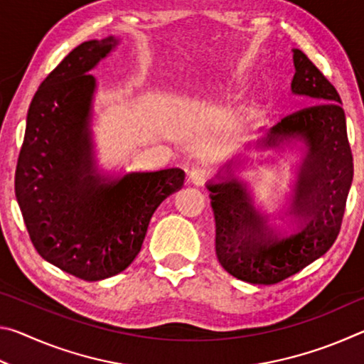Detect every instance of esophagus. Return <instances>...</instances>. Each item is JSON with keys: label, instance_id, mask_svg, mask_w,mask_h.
Returning <instances> with one entry per match:
<instances>
[{"label": "esophagus", "instance_id": "1", "mask_svg": "<svg viewBox=\"0 0 364 364\" xmlns=\"http://www.w3.org/2000/svg\"><path fill=\"white\" fill-rule=\"evenodd\" d=\"M207 180H208V171H205V170L193 168L189 171V181L193 184H197V186L204 184Z\"/></svg>", "mask_w": 364, "mask_h": 364}]
</instances>
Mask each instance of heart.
Returning a JSON list of instances; mask_svg holds the SVG:
<instances>
[{
  "label": "heart",
  "mask_w": 364,
  "mask_h": 364,
  "mask_svg": "<svg viewBox=\"0 0 364 364\" xmlns=\"http://www.w3.org/2000/svg\"><path fill=\"white\" fill-rule=\"evenodd\" d=\"M231 96H234V91H232V90L226 91V93H223V95H220V96L217 97V100H213V106H217V104H221V102L228 101V100H230Z\"/></svg>",
  "instance_id": "heart-1"
}]
</instances>
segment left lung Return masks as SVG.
I'll return each mask as SVG.
<instances>
[{
	"label": "left lung",
	"mask_w": 364,
	"mask_h": 364,
	"mask_svg": "<svg viewBox=\"0 0 364 364\" xmlns=\"http://www.w3.org/2000/svg\"><path fill=\"white\" fill-rule=\"evenodd\" d=\"M291 91L313 106L287 115L245 149L299 147L301 152L291 202L279 218L282 231L257 208L247 181L236 170L247 159H232L207 183L215 215V250L234 278L250 284H276L331 249L341 231L353 180V157L337 90L300 49H292Z\"/></svg>",
	"instance_id": "left-lung-1"
}]
</instances>
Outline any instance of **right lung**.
<instances>
[{
  "instance_id": "obj_1",
  "label": "right lung",
  "mask_w": 364,
  "mask_h": 364,
  "mask_svg": "<svg viewBox=\"0 0 364 364\" xmlns=\"http://www.w3.org/2000/svg\"><path fill=\"white\" fill-rule=\"evenodd\" d=\"M119 43L112 35L85 41L43 80L17 160L16 197L36 252L85 281L130 267L154 212L184 181L178 167L120 176L97 168L91 70Z\"/></svg>"
}]
</instances>
